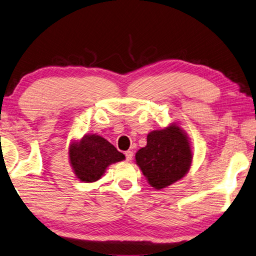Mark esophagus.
I'll use <instances>...</instances> for the list:
<instances>
[{
  "mask_svg": "<svg viewBox=\"0 0 256 256\" xmlns=\"http://www.w3.org/2000/svg\"><path fill=\"white\" fill-rule=\"evenodd\" d=\"M125 156H126L128 161H131V160L133 158V152L132 151H126V152H125Z\"/></svg>",
  "mask_w": 256,
  "mask_h": 256,
  "instance_id": "34e87169",
  "label": "esophagus"
}]
</instances>
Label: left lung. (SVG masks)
I'll return each instance as SVG.
<instances>
[{
    "mask_svg": "<svg viewBox=\"0 0 256 256\" xmlns=\"http://www.w3.org/2000/svg\"><path fill=\"white\" fill-rule=\"evenodd\" d=\"M186 134L176 124L148 135L146 146L135 154L136 164L152 188L162 190L181 180L192 163Z\"/></svg>",
    "mask_w": 256,
    "mask_h": 256,
    "instance_id": "left-lung-1",
    "label": "left lung"
}]
</instances>
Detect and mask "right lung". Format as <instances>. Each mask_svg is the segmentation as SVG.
<instances>
[{
	"label": "right lung",
	"mask_w": 256,
	"mask_h": 256,
	"mask_svg": "<svg viewBox=\"0 0 256 256\" xmlns=\"http://www.w3.org/2000/svg\"><path fill=\"white\" fill-rule=\"evenodd\" d=\"M68 155L75 175L85 183L98 181L108 165L125 158L111 143L95 134L85 135L80 142L72 143Z\"/></svg>",
	"instance_id": "add662e5"
}]
</instances>
